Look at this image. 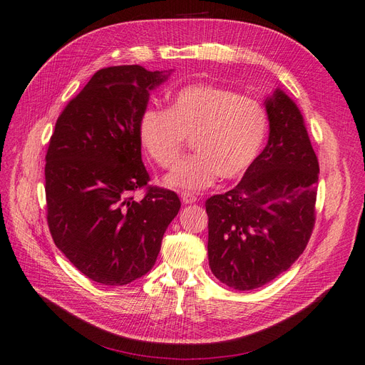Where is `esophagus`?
I'll list each match as a JSON object with an SVG mask.
<instances>
[{"label": "esophagus", "mask_w": 365, "mask_h": 365, "mask_svg": "<svg viewBox=\"0 0 365 365\" xmlns=\"http://www.w3.org/2000/svg\"><path fill=\"white\" fill-rule=\"evenodd\" d=\"M181 200H182V204H193V202H196L197 197H196V195H193L190 192H182Z\"/></svg>", "instance_id": "obj_1"}]
</instances>
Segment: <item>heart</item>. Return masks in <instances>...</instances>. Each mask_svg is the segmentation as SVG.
Returning a JSON list of instances; mask_svg holds the SVG:
<instances>
[{"instance_id": "1", "label": "heart", "mask_w": 365, "mask_h": 365, "mask_svg": "<svg viewBox=\"0 0 365 365\" xmlns=\"http://www.w3.org/2000/svg\"><path fill=\"white\" fill-rule=\"evenodd\" d=\"M267 130V113L258 101L208 83L181 87L168 110L148 107L139 119L140 142L160 168H172L192 139L195 154L168 175L166 184L193 192L210 187L219 175L243 177L258 158Z\"/></svg>"}]
</instances>
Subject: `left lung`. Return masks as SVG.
<instances>
[{"mask_svg":"<svg viewBox=\"0 0 365 365\" xmlns=\"http://www.w3.org/2000/svg\"><path fill=\"white\" fill-rule=\"evenodd\" d=\"M266 108V148L232 190L205 202L210 269L240 292L290 269L316 223L319 161L304 118L281 91L267 99Z\"/></svg>","mask_w":365,"mask_h":365,"instance_id":"8db88e82","label":"left lung"}]
</instances>
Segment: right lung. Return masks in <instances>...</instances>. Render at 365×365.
<instances>
[{"instance_id":"obj_1","label":"right lung","mask_w":365,"mask_h":365,"mask_svg":"<svg viewBox=\"0 0 365 365\" xmlns=\"http://www.w3.org/2000/svg\"><path fill=\"white\" fill-rule=\"evenodd\" d=\"M172 71L99 69L63 108L45 165L46 220L56 246L87 278L127 285L155 264L178 215L177 193L149 185L139 119ZM145 190L142 201L132 192Z\"/></svg>"}]
</instances>
